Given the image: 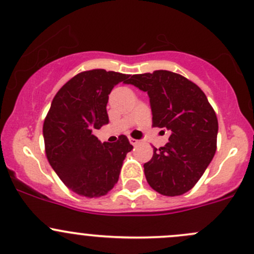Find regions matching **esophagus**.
<instances>
[{
    "label": "esophagus",
    "instance_id": "esophagus-1",
    "mask_svg": "<svg viewBox=\"0 0 254 254\" xmlns=\"http://www.w3.org/2000/svg\"><path fill=\"white\" fill-rule=\"evenodd\" d=\"M130 143H131L132 146H137L138 143H140V141L136 140V138H130Z\"/></svg>",
    "mask_w": 254,
    "mask_h": 254
}]
</instances>
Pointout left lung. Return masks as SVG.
Listing matches in <instances>:
<instances>
[{
	"mask_svg": "<svg viewBox=\"0 0 254 254\" xmlns=\"http://www.w3.org/2000/svg\"><path fill=\"white\" fill-rule=\"evenodd\" d=\"M127 84L147 92L152 127L170 132L167 145L153 148V157L143 164L149 186L172 197L190 191L217 149V114L204 92L189 79L168 70L136 74Z\"/></svg>",
	"mask_w": 254,
	"mask_h": 254,
	"instance_id": "obj_1",
	"label": "left lung"
}]
</instances>
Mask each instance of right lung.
<instances>
[{
  "instance_id": "obj_1",
  "label": "right lung",
  "mask_w": 254,
  "mask_h": 254,
  "mask_svg": "<svg viewBox=\"0 0 254 254\" xmlns=\"http://www.w3.org/2000/svg\"><path fill=\"white\" fill-rule=\"evenodd\" d=\"M127 78L105 69L82 71L64 84L51 103L42 129L47 159L64 185L80 196L108 193L132 149L125 135L102 143L92 134L108 124V95Z\"/></svg>"
}]
</instances>
